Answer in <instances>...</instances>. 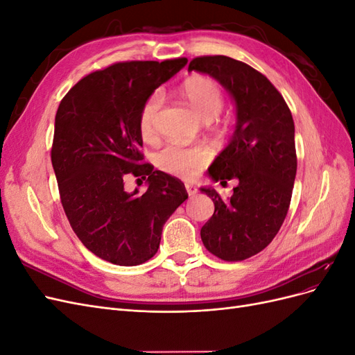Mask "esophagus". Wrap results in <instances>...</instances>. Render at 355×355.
I'll return each instance as SVG.
<instances>
[{"instance_id":"esophagus-1","label":"esophagus","mask_w":355,"mask_h":355,"mask_svg":"<svg viewBox=\"0 0 355 355\" xmlns=\"http://www.w3.org/2000/svg\"><path fill=\"white\" fill-rule=\"evenodd\" d=\"M185 188H187V192H188V196H189V197L196 196L197 192H198V188H197L196 185H192V184H187V185H185Z\"/></svg>"}]
</instances>
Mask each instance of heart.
Instances as JSON below:
<instances>
[{
  "instance_id": "heart-1",
  "label": "heart",
  "mask_w": 355,
  "mask_h": 355,
  "mask_svg": "<svg viewBox=\"0 0 355 355\" xmlns=\"http://www.w3.org/2000/svg\"><path fill=\"white\" fill-rule=\"evenodd\" d=\"M180 93L201 120H213L222 111L223 93L216 81L202 75H192L182 84ZM163 102L159 93L148 98L139 115V132L148 141L154 136V123ZM210 154L202 146L167 145L155 155L157 166L171 176L191 179L209 163Z\"/></svg>"
}]
</instances>
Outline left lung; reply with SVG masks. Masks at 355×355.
<instances>
[{
	"mask_svg": "<svg viewBox=\"0 0 355 355\" xmlns=\"http://www.w3.org/2000/svg\"><path fill=\"white\" fill-rule=\"evenodd\" d=\"M188 71L207 73L227 90L235 105V130L209 167L213 182L239 185L227 200L214 188H200L214 204L202 225L206 249L223 261H244L263 250L280 231L292 200L296 176L295 123L271 81L228 56L192 59Z\"/></svg>",
	"mask_w": 355,
	"mask_h": 355,
	"instance_id": "8db88e82",
	"label": "left lung"
}]
</instances>
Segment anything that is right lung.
I'll list each match as a JSON object with an SVG mask.
<instances>
[{
    "label": "right lung",
    "instance_id": "1",
    "mask_svg": "<svg viewBox=\"0 0 355 355\" xmlns=\"http://www.w3.org/2000/svg\"><path fill=\"white\" fill-rule=\"evenodd\" d=\"M187 62L114 63L80 80L59 105L51 164L60 201L77 237L103 261L133 266L151 259L166 220L188 198L180 180L144 163L139 132L149 96ZM128 174L148 176L144 195L125 191Z\"/></svg>",
    "mask_w": 355,
    "mask_h": 355
}]
</instances>
